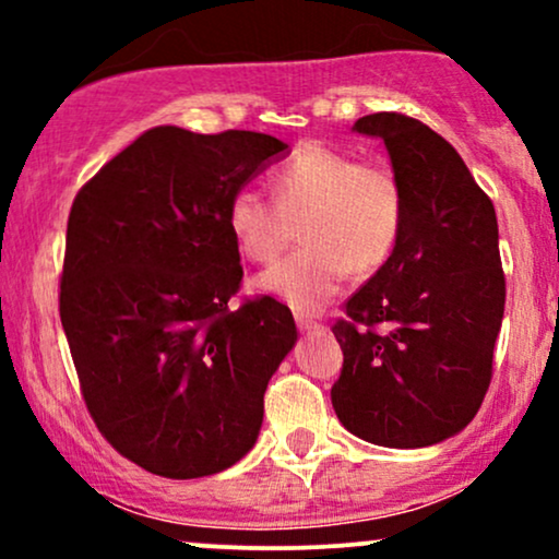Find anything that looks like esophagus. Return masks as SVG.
<instances>
[{
    "label": "esophagus",
    "mask_w": 559,
    "mask_h": 559,
    "mask_svg": "<svg viewBox=\"0 0 559 559\" xmlns=\"http://www.w3.org/2000/svg\"><path fill=\"white\" fill-rule=\"evenodd\" d=\"M297 329L299 331H318L320 323H318V320L307 318V316H297Z\"/></svg>",
    "instance_id": "34e87169"
}]
</instances>
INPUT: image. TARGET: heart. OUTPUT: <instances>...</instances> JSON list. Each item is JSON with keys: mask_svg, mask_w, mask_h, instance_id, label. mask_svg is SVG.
Segmentation results:
<instances>
[{"mask_svg": "<svg viewBox=\"0 0 559 559\" xmlns=\"http://www.w3.org/2000/svg\"><path fill=\"white\" fill-rule=\"evenodd\" d=\"M273 198L241 186L226 204L236 249L271 262L292 241L299 247L258 278V288L299 312H316L336 297L352 271L373 273L394 254L404 226V191L383 163H360L325 144H305L271 173Z\"/></svg>", "mask_w": 559, "mask_h": 559, "instance_id": "b5f03b06", "label": "heart"}]
</instances>
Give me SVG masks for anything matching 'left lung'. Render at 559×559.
Instances as JSON below:
<instances>
[{
	"label": "left lung",
	"instance_id": "obj_1",
	"mask_svg": "<svg viewBox=\"0 0 559 559\" xmlns=\"http://www.w3.org/2000/svg\"><path fill=\"white\" fill-rule=\"evenodd\" d=\"M404 191L394 254L346 301L331 402L349 433L418 449L460 433L491 383L504 273L491 199L447 139L400 112L365 115Z\"/></svg>",
	"mask_w": 559,
	"mask_h": 559
}]
</instances>
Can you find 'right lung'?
Instances as JSON below:
<instances>
[{"label":"right lung","instance_id":"add662e5","mask_svg":"<svg viewBox=\"0 0 559 559\" xmlns=\"http://www.w3.org/2000/svg\"><path fill=\"white\" fill-rule=\"evenodd\" d=\"M288 144L254 131L141 133L75 194L60 318L88 413L165 478L213 476L258 441L267 381L297 342L288 307L243 301L226 204Z\"/></svg>","mask_w":559,"mask_h":559}]
</instances>
